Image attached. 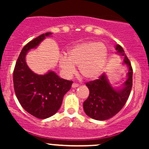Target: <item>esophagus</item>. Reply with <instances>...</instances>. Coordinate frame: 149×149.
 Wrapping results in <instances>:
<instances>
[{"label":"esophagus","instance_id":"obj_1","mask_svg":"<svg viewBox=\"0 0 149 149\" xmlns=\"http://www.w3.org/2000/svg\"><path fill=\"white\" fill-rule=\"evenodd\" d=\"M79 86V84H76V83H73V84H72V87H73V88H76V87H78Z\"/></svg>","mask_w":149,"mask_h":149}]
</instances>
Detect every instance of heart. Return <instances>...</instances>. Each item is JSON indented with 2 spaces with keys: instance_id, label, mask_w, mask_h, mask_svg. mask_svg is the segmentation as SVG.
Returning a JSON list of instances; mask_svg holds the SVG:
<instances>
[{
  "instance_id": "heart-1",
  "label": "heart",
  "mask_w": 149,
  "mask_h": 149,
  "mask_svg": "<svg viewBox=\"0 0 149 149\" xmlns=\"http://www.w3.org/2000/svg\"><path fill=\"white\" fill-rule=\"evenodd\" d=\"M107 58V49L102 43L86 42L72 47L67 58L61 57L58 65L63 74L70 77L79 66V72L86 79H94L101 74Z\"/></svg>"
}]
</instances>
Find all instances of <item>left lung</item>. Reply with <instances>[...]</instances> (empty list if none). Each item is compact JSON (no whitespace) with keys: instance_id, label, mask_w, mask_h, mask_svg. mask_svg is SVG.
Segmentation results:
<instances>
[{"instance_id":"8db88e82","label":"left lung","mask_w":149,"mask_h":149,"mask_svg":"<svg viewBox=\"0 0 149 149\" xmlns=\"http://www.w3.org/2000/svg\"><path fill=\"white\" fill-rule=\"evenodd\" d=\"M115 49L117 53L124 56L123 64L128 68L127 78L123 86L114 88L105 73L99 79L86 84L89 89V95L83 104L84 112L97 120H106L118 113L125 104L133 86V68L130 61L120 45H117Z\"/></svg>"}]
</instances>
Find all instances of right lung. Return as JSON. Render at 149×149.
I'll list each match as a JSON object with an SVG mask.
<instances>
[{
  "mask_svg": "<svg viewBox=\"0 0 149 149\" xmlns=\"http://www.w3.org/2000/svg\"><path fill=\"white\" fill-rule=\"evenodd\" d=\"M52 34H41L24 47L13 70V86L19 103L28 113L39 119H46L58 112L64 95L73 84L71 81L60 78L52 70L44 75L37 74L26 64L29 51L37 47Z\"/></svg>",
  "mask_w": 149,
  "mask_h": 149,
  "instance_id": "1",
  "label": "right lung"
}]
</instances>
